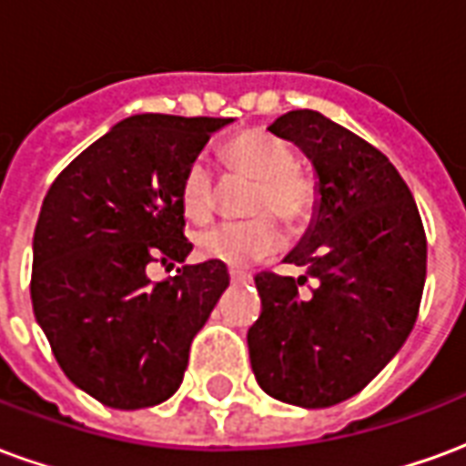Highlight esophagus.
Returning a JSON list of instances; mask_svg holds the SVG:
<instances>
[{"instance_id":"34e87169","label":"esophagus","mask_w":466,"mask_h":466,"mask_svg":"<svg viewBox=\"0 0 466 466\" xmlns=\"http://www.w3.org/2000/svg\"><path fill=\"white\" fill-rule=\"evenodd\" d=\"M229 279H232V284H242L249 279V274H242V272H229Z\"/></svg>"}]
</instances>
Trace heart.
<instances>
[{"label": "heart", "instance_id": "obj_1", "mask_svg": "<svg viewBox=\"0 0 466 466\" xmlns=\"http://www.w3.org/2000/svg\"><path fill=\"white\" fill-rule=\"evenodd\" d=\"M222 162L237 177L254 179L247 199V222H222L194 237V252L204 262L249 267L279 252L284 232L302 227L314 212V182L297 167V152L282 137L249 129L234 134L222 147ZM179 204L194 222H204L217 207V179L204 162H192L179 184Z\"/></svg>", "mask_w": 466, "mask_h": 466}]
</instances>
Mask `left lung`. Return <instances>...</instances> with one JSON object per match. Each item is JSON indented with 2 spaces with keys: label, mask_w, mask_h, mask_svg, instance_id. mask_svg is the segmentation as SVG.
Masks as SVG:
<instances>
[{
  "label": "left lung",
  "mask_w": 466,
  "mask_h": 466,
  "mask_svg": "<svg viewBox=\"0 0 466 466\" xmlns=\"http://www.w3.org/2000/svg\"><path fill=\"white\" fill-rule=\"evenodd\" d=\"M269 132L294 142L317 174L314 219L284 262L302 277H254L262 314L247 344L269 397L307 410L361 391L407 342L427 277V237L410 187L384 154L312 109ZM317 279L312 295L299 287Z\"/></svg>",
  "instance_id": "8db88e82"
}]
</instances>
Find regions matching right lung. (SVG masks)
<instances>
[{"mask_svg": "<svg viewBox=\"0 0 466 466\" xmlns=\"http://www.w3.org/2000/svg\"><path fill=\"white\" fill-rule=\"evenodd\" d=\"M232 119L137 115L76 157L49 187L32 244V307L59 367L115 410L169 400L194 334L229 287L219 262L152 284L147 264L184 262L179 184ZM174 267V264H169Z\"/></svg>", "mask_w": 466, "mask_h": 466, "instance_id": "add662e5", "label": "right lung"}]
</instances>
